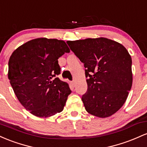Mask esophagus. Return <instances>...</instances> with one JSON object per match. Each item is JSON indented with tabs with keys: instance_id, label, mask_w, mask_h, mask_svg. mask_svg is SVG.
Instances as JSON below:
<instances>
[{
	"instance_id": "34e87169",
	"label": "esophagus",
	"mask_w": 147,
	"mask_h": 147,
	"mask_svg": "<svg viewBox=\"0 0 147 147\" xmlns=\"http://www.w3.org/2000/svg\"><path fill=\"white\" fill-rule=\"evenodd\" d=\"M71 84L72 86L75 87V85H76V81H75V80H72V81L71 82Z\"/></svg>"
}]
</instances>
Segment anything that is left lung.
Returning <instances> with one entry per match:
<instances>
[{"mask_svg": "<svg viewBox=\"0 0 147 147\" xmlns=\"http://www.w3.org/2000/svg\"><path fill=\"white\" fill-rule=\"evenodd\" d=\"M85 68L87 91L82 100L87 113L105 118L126 102L133 83L132 59L122 44L104 37L67 42Z\"/></svg>", "mask_w": 147, "mask_h": 147, "instance_id": "8db88e82", "label": "left lung"}]
</instances>
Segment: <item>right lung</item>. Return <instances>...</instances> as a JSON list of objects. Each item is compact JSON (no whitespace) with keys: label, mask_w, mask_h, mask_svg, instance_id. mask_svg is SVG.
<instances>
[{"label":"right lung","mask_w":147,"mask_h":147,"mask_svg":"<svg viewBox=\"0 0 147 147\" xmlns=\"http://www.w3.org/2000/svg\"><path fill=\"white\" fill-rule=\"evenodd\" d=\"M65 42L37 38L16 49L8 62V78L18 100L30 113L49 117L64 109L71 91L60 74L58 58L69 53Z\"/></svg>","instance_id":"right-lung-1"}]
</instances>
